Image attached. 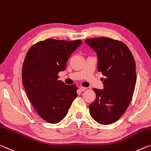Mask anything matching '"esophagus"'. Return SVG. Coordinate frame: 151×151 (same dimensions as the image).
<instances>
[{
  "label": "esophagus",
  "instance_id": "esophagus-1",
  "mask_svg": "<svg viewBox=\"0 0 151 151\" xmlns=\"http://www.w3.org/2000/svg\"><path fill=\"white\" fill-rule=\"evenodd\" d=\"M79 89L80 91H85L86 89H87V88L86 87H79Z\"/></svg>",
  "mask_w": 151,
  "mask_h": 151
}]
</instances>
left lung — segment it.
Returning <instances> with one entry per match:
<instances>
[{
    "mask_svg": "<svg viewBox=\"0 0 151 151\" xmlns=\"http://www.w3.org/2000/svg\"><path fill=\"white\" fill-rule=\"evenodd\" d=\"M97 52V70L104 78V89L93 88L96 99L89 105L91 116L100 124L116 122L125 113L134 91L136 63L127 45L110 37L85 40Z\"/></svg>",
    "mask_w": 151,
    "mask_h": 151,
    "instance_id": "left-lung-1",
    "label": "left lung"
}]
</instances>
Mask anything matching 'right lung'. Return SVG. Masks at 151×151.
<instances>
[{
    "instance_id": "1",
    "label": "right lung",
    "mask_w": 151,
    "mask_h": 151,
    "mask_svg": "<svg viewBox=\"0 0 151 151\" xmlns=\"http://www.w3.org/2000/svg\"><path fill=\"white\" fill-rule=\"evenodd\" d=\"M80 40L65 41L47 39L33 44L26 54L22 67V83L37 114L47 122L57 124L64 118L77 96V87L58 80L66 69Z\"/></svg>"
}]
</instances>
